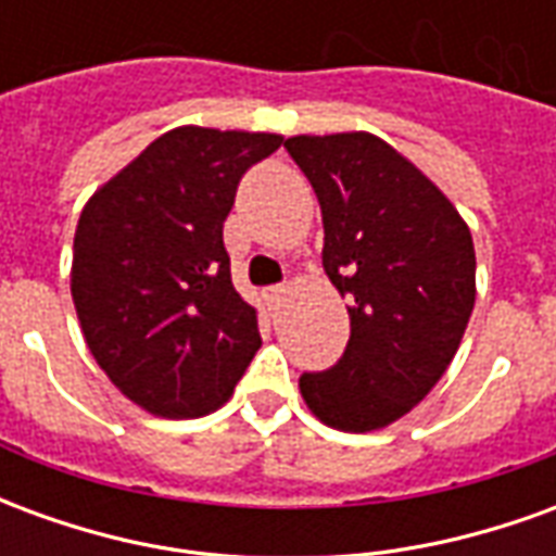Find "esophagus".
I'll return each mask as SVG.
<instances>
[{"label": "esophagus", "instance_id": "obj_1", "mask_svg": "<svg viewBox=\"0 0 556 556\" xmlns=\"http://www.w3.org/2000/svg\"><path fill=\"white\" fill-rule=\"evenodd\" d=\"M286 291H289V289H286V282H279V286H267V289L262 291V298H265L270 309H277L279 301L286 298Z\"/></svg>", "mask_w": 556, "mask_h": 556}]
</instances>
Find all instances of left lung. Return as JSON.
I'll list each match as a JSON object with an SVG mask.
<instances>
[{
	"instance_id": "8db88e82",
	"label": "left lung",
	"mask_w": 556,
	"mask_h": 556,
	"mask_svg": "<svg viewBox=\"0 0 556 556\" xmlns=\"http://www.w3.org/2000/svg\"><path fill=\"white\" fill-rule=\"evenodd\" d=\"M313 184L330 282L349 298L351 337L330 369L303 372L315 417L384 429L441 381L477 298L465 219L422 172L372 134L286 139Z\"/></svg>"
}]
</instances>
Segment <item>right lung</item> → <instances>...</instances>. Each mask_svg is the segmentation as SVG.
I'll return each instance as SVG.
<instances>
[{"label": "right lung", "mask_w": 556, "mask_h": 556, "mask_svg": "<svg viewBox=\"0 0 556 556\" xmlns=\"http://www.w3.org/2000/svg\"><path fill=\"white\" fill-rule=\"evenodd\" d=\"M277 134L175 127L103 184L79 214L71 294L103 372L139 408L217 410L262 345L231 286L223 223Z\"/></svg>", "instance_id": "right-lung-1"}]
</instances>
